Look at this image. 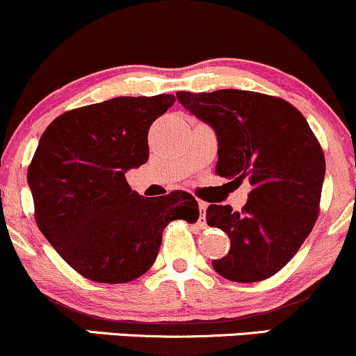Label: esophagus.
Wrapping results in <instances>:
<instances>
[{"mask_svg":"<svg viewBox=\"0 0 356 356\" xmlns=\"http://www.w3.org/2000/svg\"><path fill=\"white\" fill-rule=\"evenodd\" d=\"M199 211H201V219L204 220V219H206V211H207V204H206V202H202V201H199Z\"/></svg>","mask_w":356,"mask_h":356,"instance_id":"esophagus-1","label":"esophagus"}]
</instances>
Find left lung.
Masks as SVG:
<instances>
[{
    "label": "left lung",
    "instance_id": "8db88e82",
    "mask_svg": "<svg viewBox=\"0 0 356 356\" xmlns=\"http://www.w3.org/2000/svg\"><path fill=\"white\" fill-rule=\"evenodd\" d=\"M218 137L216 174L249 179L243 211L211 204L206 220L229 236L212 261L220 276L254 283L276 275L312 232L325 181V155L306 118L288 102L246 90L175 93Z\"/></svg>",
    "mask_w": 356,
    "mask_h": 356
}]
</instances>
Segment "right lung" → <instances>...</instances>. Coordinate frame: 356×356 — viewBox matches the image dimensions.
<instances>
[{
	"label": "right lung",
	"instance_id": "obj_1",
	"mask_svg": "<svg viewBox=\"0 0 356 356\" xmlns=\"http://www.w3.org/2000/svg\"><path fill=\"white\" fill-rule=\"evenodd\" d=\"M174 102L117 97L65 112L40 138L28 169L36 224L81 276L112 284L137 280L154 264L170 220L199 219L187 192L147 199L125 179L147 162L150 125Z\"/></svg>",
	"mask_w": 356,
	"mask_h": 356
}]
</instances>
